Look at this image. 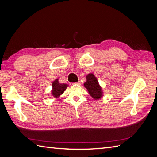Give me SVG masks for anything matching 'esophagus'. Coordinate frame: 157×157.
Here are the masks:
<instances>
[{
    "label": "esophagus",
    "mask_w": 157,
    "mask_h": 157,
    "mask_svg": "<svg viewBox=\"0 0 157 157\" xmlns=\"http://www.w3.org/2000/svg\"><path fill=\"white\" fill-rule=\"evenodd\" d=\"M75 84V85H80L81 84V82H75V83H74V84Z\"/></svg>",
    "instance_id": "1"
}]
</instances>
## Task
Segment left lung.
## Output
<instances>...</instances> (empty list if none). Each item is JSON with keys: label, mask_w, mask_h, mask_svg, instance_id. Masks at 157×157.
Returning a JSON list of instances; mask_svg holds the SVG:
<instances>
[{"label": "left lung", "mask_w": 157, "mask_h": 157, "mask_svg": "<svg viewBox=\"0 0 157 157\" xmlns=\"http://www.w3.org/2000/svg\"><path fill=\"white\" fill-rule=\"evenodd\" d=\"M84 87L88 90L89 94L94 100H98L102 96V90L96 77L92 73L86 76Z\"/></svg>", "instance_id": "8db88e82"}]
</instances>
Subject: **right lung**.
<instances>
[{
    "label": "right lung",
    "mask_w": 157,
    "mask_h": 157,
    "mask_svg": "<svg viewBox=\"0 0 157 157\" xmlns=\"http://www.w3.org/2000/svg\"><path fill=\"white\" fill-rule=\"evenodd\" d=\"M68 85L65 84H60L58 81V79H56L52 82V94L55 98H59L60 95L62 94L66 90Z\"/></svg>",
    "instance_id": "obj_1"
}]
</instances>
